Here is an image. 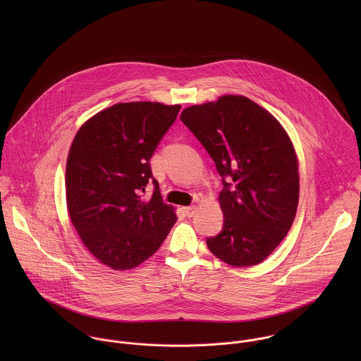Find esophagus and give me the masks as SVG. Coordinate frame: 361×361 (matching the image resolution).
Here are the masks:
<instances>
[{"mask_svg":"<svg viewBox=\"0 0 361 361\" xmlns=\"http://www.w3.org/2000/svg\"><path fill=\"white\" fill-rule=\"evenodd\" d=\"M196 209H197V208L195 206L185 207V208H183L186 216H193V215L196 214Z\"/></svg>","mask_w":361,"mask_h":361,"instance_id":"esophagus-1","label":"esophagus"}]
</instances>
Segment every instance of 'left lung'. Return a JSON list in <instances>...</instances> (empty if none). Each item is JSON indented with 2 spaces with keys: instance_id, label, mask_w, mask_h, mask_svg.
I'll return each instance as SVG.
<instances>
[{
  "instance_id": "obj_1",
  "label": "left lung",
  "mask_w": 361,
  "mask_h": 361,
  "mask_svg": "<svg viewBox=\"0 0 361 361\" xmlns=\"http://www.w3.org/2000/svg\"><path fill=\"white\" fill-rule=\"evenodd\" d=\"M180 119L224 178V229L207 239L209 252L232 267L257 265L285 239L299 204V161L288 132L240 94L190 105Z\"/></svg>"
}]
</instances>
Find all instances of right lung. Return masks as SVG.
<instances>
[{
	"label": "right lung",
	"instance_id": "add662e5",
	"mask_svg": "<svg viewBox=\"0 0 361 361\" xmlns=\"http://www.w3.org/2000/svg\"><path fill=\"white\" fill-rule=\"evenodd\" d=\"M179 104L118 103L89 118L66 159V207L80 240L102 264L125 271L159 249L176 222L161 199L150 158L175 122ZM150 178L156 190L143 201Z\"/></svg>",
	"mask_w": 361,
	"mask_h": 361
}]
</instances>
